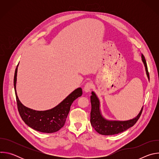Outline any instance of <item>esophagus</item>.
<instances>
[{"mask_svg": "<svg viewBox=\"0 0 159 159\" xmlns=\"http://www.w3.org/2000/svg\"><path fill=\"white\" fill-rule=\"evenodd\" d=\"M93 87V83L91 82H89L86 83L85 86H84V88L85 92V93L90 92V90L92 89Z\"/></svg>", "mask_w": 159, "mask_h": 159, "instance_id": "1", "label": "esophagus"}]
</instances>
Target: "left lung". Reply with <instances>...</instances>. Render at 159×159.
Segmentation results:
<instances>
[{
    "label": "left lung",
    "instance_id": "1",
    "mask_svg": "<svg viewBox=\"0 0 159 159\" xmlns=\"http://www.w3.org/2000/svg\"><path fill=\"white\" fill-rule=\"evenodd\" d=\"M142 58L145 66L147 77L150 80L147 62L143 55H142ZM90 102H91L90 123L98 133L104 135L118 134L128 129L130 127H132L140 118L143 108V107H142L138 116L132 120L125 121H108L104 119L101 115L99 109V101L94 92H92V96H90Z\"/></svg>",
    "mask_w": 159,
    "mask_h": 159
}]
</instances>
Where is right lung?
I'll return each instance as SVG.
<instances>
[{"instance_id":"obj_1","label":"right lung","mask_w":159,"mask_h":159,"mask_svg":"<svg viewBox=\"0 0 159 159\" xmlns=\"http://www.w3.org/2000/svg\"><path fill=\"white\" fill-rule=\"evenodd\" d=\"M17 66L14 74V85L17 109L22 120L28 126L40 132L51 133L58 131L64 126L74 101L82 96V88L75 89L58 106L51 109L41 111L31 109L22 104L17 96L16 85Z\"/></svg>"}]
</instances>
